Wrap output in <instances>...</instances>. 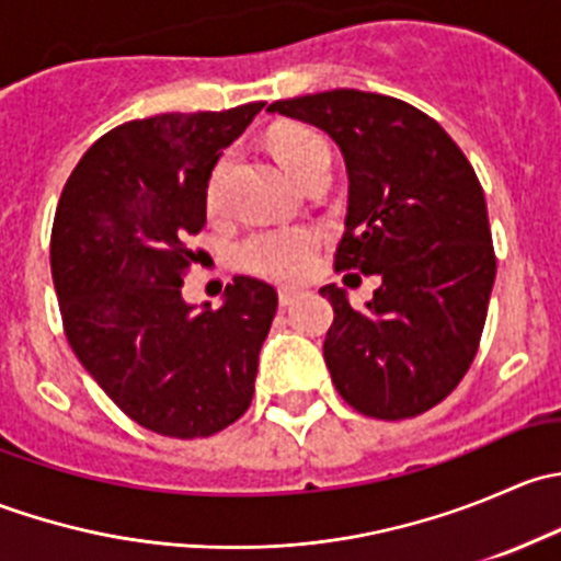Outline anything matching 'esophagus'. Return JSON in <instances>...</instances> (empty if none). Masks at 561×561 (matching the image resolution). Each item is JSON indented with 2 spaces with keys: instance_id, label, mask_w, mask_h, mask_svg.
Masks as SVG:
<instances>
[{
  "instance_id": "34e87169",
  "label": "esophagus",
  "mask_w": 561,
  "mask_h": 561,
  "mask_svg": "<svg viewBox=\"0 0 561 561\" xmlns=\"http://www.w3.org/2000/svg\"><path fill=\"white\" fill-rule=\"evenodd\" d=\"M298 296H301V293H298V287H290V285L279 287V304H282V307H290V304L296 301Z\"/></svg>"
}]
</instances>
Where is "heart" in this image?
I'll return each instance as SVG.
<instances>
[{"mask_svg": "<svg viewBox=\"0 0 561 561\" xmlns=\"http://www.w3.org/2000/svg\"><path fill=\"white\" fill-rule=\"evenodd\" d=\"M271 149L276 160L282 162L287 173L304 184L309 175L320 171H331V146L320 133L304 124H287L271 135ZM219 173L211 175L208 184V203H217L219 195ZM317 249V236L312 230L287 228L257 233L244 241L241 247V263L249 271L263 276H293L309 263Z\"/></svg>", "mask_w": 561, "mask_h": 561, "instance_id": "b5f03b06", "label": "heart"}]
</instances>
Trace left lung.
Masks as SVG:
<instances>
[{
  "label": "left lung",
  "instance_id": "obj_1",
  "mask_svg": "<svg viewBox=\"0 0 561 561\" xmlns=\"http://www.w3.org/2000/svg\"><path fill=\"white\" fill-rule=\"evenodd\" d=\"M268 111L336 140L350 179L336 271L380 279L364 309L342 287L320 290L333 307L322 344L333 386L382 421L432 410L472 366L496 276L478 175L432 116L386 94L333 89Z\"/></svg>",
  "mask_w": 561,
  "mask_h": 561
}]
</instances>
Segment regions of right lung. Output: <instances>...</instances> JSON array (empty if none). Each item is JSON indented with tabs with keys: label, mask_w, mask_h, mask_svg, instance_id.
Returning <instances> with one entry per match:
<instances>
[{
	"label": "right lung",
	"mask_w": 561,
	"mask_h": 561,
	"mask_svg": "<svg viewBox=\"0 0 561 561\" xmlns=\"http://www.w3.org/2000/svg\"><path fill=\"white\" fill-rule=\"evenodd\" d=\"M263 105L122 124L81 157L56 206L50 274L67 342L113 404L162 437H211L252 404L276 290L236 276L222 307L195 309L181 285L214 165Z\"/></svg>",
	"instance_id": "obj_1"
}]
</instances>
